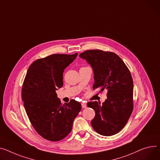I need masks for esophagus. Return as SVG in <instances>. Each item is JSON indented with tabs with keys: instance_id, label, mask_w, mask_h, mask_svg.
Listing matches in <instances>:
<instances>
[{
	"instance_id": "obj_1",
	"label": "esophagus",
	"mask_w": 160,
	"mask_h": 160,
	"mask_svg": "<svg viewBox=\"0 0 160 160\" xmlns=\"http://www.w3.org/2000/svg\"><path fill=\"white\" fill-rule=\"evenodd\" d=\"M87 107V104L86 103H82V108H86Z\"/></svg>"
}]
</instances>
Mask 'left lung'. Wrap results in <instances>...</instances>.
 <instances>
[{
    "instance_id": "obj_1",
    "label": "left lung",
    "mask_w": 160,
    "mask_h": 160,
    "mask_svg": "<svg viewBox=\"0 0 160 160\" xmlns=\"http://www.w3.org/2000/svg\"><path fill=\"white\" fill-rule=\"evenodd\" d=\"M79 57L86 60L93 70V89L108 90L107 99L100 105L97 101L87 105L95 111L91 121L94 130L109 136L119 132L126 125L133 110V80L123 60L112 52L88 50Z\"/></svg>"
}]
</instances>
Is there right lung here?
<instances>
[{"instance_id": "obj_1", "label": "right lung", "mask_w": 160, "mask_h": 160, "mask_svg": "<svg viewBox=\"0 0 160 160\" xmlns=\"http://www.w3.org/2000/svg\"><path fill=\"white\" fill-rule=\"evenodd\" d=\"M73 55L54 54L35 60L27 71L22 98L26 113L35 131L42 138L57 142L71 131L82 106L71 100L62 104L56 90L63 86V72L76 58Z\"/></svg>"}]
</instances>
